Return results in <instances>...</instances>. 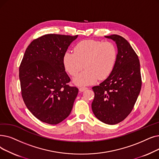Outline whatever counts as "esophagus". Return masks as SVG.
Segmentation results:
<instances>
[{
    "label": "esophagus",
    "mask_w": 159,
    "mask_h": 159,
    "mask_svg": "<svg viewBox=\"0 0 159 159\" xmlns=\"http://www.w3.org/2000/svg\"><path fill=\"white\" fill-rule=\"evenodd\" d=\"M88 88H86V87H80L79 88V91L80 92H84V90H86V89H87Z\"/></svg>",
    "instance_id": "1"
}]
</instances>
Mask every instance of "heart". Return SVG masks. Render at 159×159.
Segmentation results:
<instances>
[{
    "label": "heart",
    "mask_w": 159,
    "mask_h": 159,
    "mask_svg": "<svg viewBox=\"0 0 159 159\" xmlns=\"http://www.w3.org/2000/svg\"><path fill=\"white\" fill-rule=\"evenodd\" d=\"M117 60L116 46L110 41L87 39L80 41L74 47V52L67 51L63 64L71 76H76L84 67L86 70L74 79L80 86L93 84L98 79H107L112 72Z\"/></svg>",
    "instance_id": "obj_1"
}]
</instances>
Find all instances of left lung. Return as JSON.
Returning a JSON list of instances; mask_svg holds the SVG:
<instances>
[{"instance_id": "1", "label": "left lung", "mask_w": 159, "mask_h": 159, "mask_svg": "<svg viewBox=\"0 0 159 159\" xmlns=\"http://www.w3.org/2000/svg\"><path fill=\"white\" fill-rule=\"evenodd\" d=\"M118 47L114 70L107 79L92 88L95 93L92 111L101 121L115 125L125 120L132 111L142 87L140 61L128 41L113 34Z\"/></svg>"}]
</instances>
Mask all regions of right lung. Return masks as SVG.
Instances as JSON below:
<instances>
[{"label":"right lung","instance_id":"add662e5","mask_svg":"<svg viewBox=\"0 0 159 159\" xmlns=\"http://www.w3.org/2000/svg\"><path fill=\"white\" fill-rule=\"evenodd\" d=\"M77 36L45 34L26 48L19 66L23 99L40 121L56 125L70 114L79 89L70 86L63 57Z\"/></svg>","mask_w":159,"mask_h":159}]
</instances>
